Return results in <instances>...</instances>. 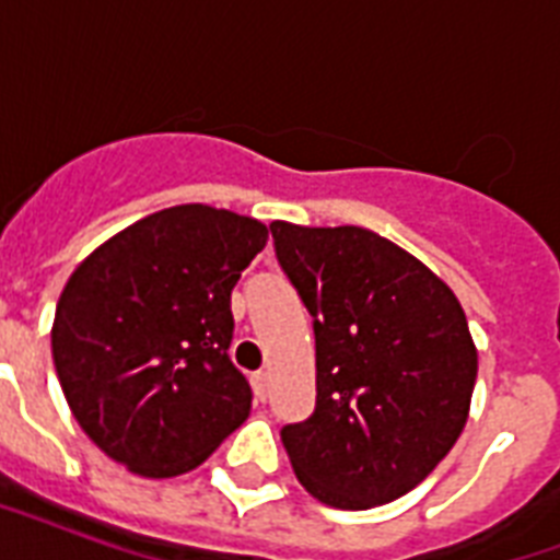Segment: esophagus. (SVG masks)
Listing matches in <instances>:
<instances>
[{
	"mask_svg": "<svg viewBox=\"0 0 560 560\" xmlns=\"http://www.w3.org/2000/svg\"><path fill=\"white\" fill-rule=\"evenodd\" d=\"M253 392H255V398H258V400H267V395H270V374H267V372L255 374Z\"/></svg>",
	"mask_w": 560,
	"mask_h": 560,
	"instance_id": "esophagus-1",
	"label": "esophagus"
}]
</instances>
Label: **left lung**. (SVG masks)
I'll use <instances>...</instances> for the list:
<instances>
[{"label":"left lung","instance_id":"obj_1","mask_svg":"<svg viewBox=\"0 0 560 560\" xmlns=\"http://www.w3.org/2000/svg\"><path fill=\"white\" fill-rule=\"evenodd\" d=\"M270 229L316 334L314 416L281 430L290 465L331 509L392 503L465 430L477 383L465 311L427 264L372 229Z\"/></svg>","mask_w":560,"mask_h":560}]
</instances>
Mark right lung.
I'll return each mask as SVG.
<instances>
[{"mask_svg": "<svg viewBox=\"0 0 560 560\" xmlns=\"http://www.w3.org/2000/svg\"><path fill=\"white\" fill-rule=\"evenodd\" d=\"M267 237L261 220L186 202L136 220L74 267L51 358L72 416L109 459L179 477L249 418L253 392L226 354L232 288Z\"/></svg>", "mask_w": 560, "mask_h": 560, "instance_id": "add662e5", "label": "right lung"}]
</instances>
